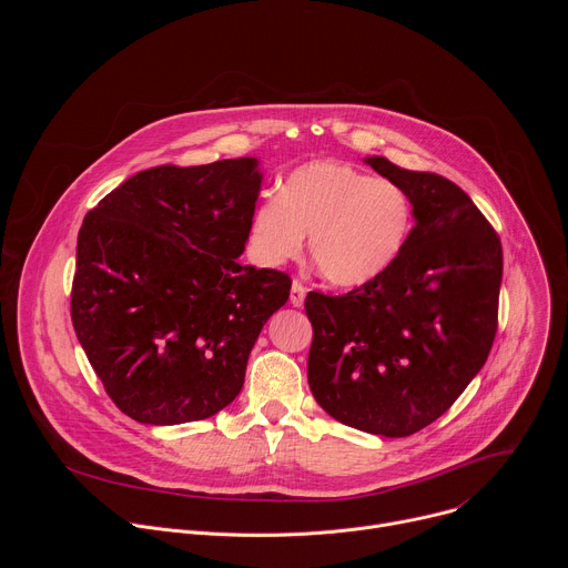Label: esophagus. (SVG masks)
I'll list each match as a JSON object with an SVG mask.
<instances>
[{
    "mask_svg": "<svg viewBox=\"0 0 568 568\" xmlns=\"http://www.w3.org/2000/svg\"><path fill=\"white\" fill-rule=\"evenodd\" d=\"M305 285L301 283V281H294L292 283V290H290V303L294 305V307H301L303 305V301H305Z\"/></svg>",
    "mask_w": 568,
    "mask_h": 568,
    "instance_id": "1",
    "label": "esophagus"
}]
</instances>
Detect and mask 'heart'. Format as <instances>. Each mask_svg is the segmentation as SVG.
I'll return each instance as SVG.
<instances>
[{
    "label": "heart",
    "mask_w": 568,
    "mask_h": 568,
    "mask_svg": "<svg viewBox=\"0 0 568 568\" xmlns=\"http://www.w3.org/2000/svg\"><path fill=\"white\" fill-rule=\"evenodd\" d=\"M416 211L412 193L386 178H371L337 159L294 169L278 197L263 200L250 222V242L265 265L310 256L333 285L359 287L384 276L407 250Z\"/></svg>",
    "instance_id": "obj_1"
}]
</instances>
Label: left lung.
<instances>
[{
	"label": "left lung",
	"mask_w": 568,
	"mask_h": 568,
	"mask_svg": "<svg viewBox=\"0 0 568 568\" xmlns=\"http://www.w3.org/2000/svg\"><path fill=\"white\" fill-rule=\"evenodd\" d=\"M364 161L412 193L414 233L373 283L342 296L307 294V382L335 420L404 438L438 420L488 359L504 252L493 224L454 182L386 156Z\"/></svg>",
	"instance_id": "left-lung-1"
}]
</instances>
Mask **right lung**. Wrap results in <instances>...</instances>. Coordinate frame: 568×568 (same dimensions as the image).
<instances>
[{
    "mask_svg": "<svg viewBox=\"0 0 568 568\" xmlns=\"http://www.w3.org/2000/svg\"><path fill=\"white\" fill-rule=\"evenodd\" d=\"M258 159L136 173L78 231L71 321L116 407L143 425L215 416L235 399L292 281L240 265Z\"/></svg>",
    "mask_w": 568,
    "mask_h": 568,
    "instance_id": "obj_1",
    "label": "right lung"
}]
</instances>
